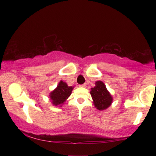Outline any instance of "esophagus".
Instances as JSON below:
<instances>
[{
    "instance_id": "obj_1",
    "label": "esophagus",
    "mask_w": 156,
    "mask_h": 156,
    "mask_svg": "<svg viewBox=\"0 0 156 156\" xmlns=\"http://www.w3.org/2000/svg\"><path fill=\"white\" fill-rule=\"evenodd\" d=\"M80 87H84V88H85V87H87V84H82V85H80Z\"/></svg>"
}]
</instances>
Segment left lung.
<instances>
[{
    "mask_svg": "<svg viewBox=\"0 0 156 156\" xmlns=\"http://www.w3.org/2000/svg\"><path fill=\"white\" fill-rule=\"evenodd\" d=\"M90 94L92 97L94 105L97 109L105 110L112 105V96L101 81H97L95 82V87L91 89Z\"/></svg>",
    "mask_w": 156,
    "mask_h": 156,
    "instance_id": "1",
    "label": "left lung"
}]
</instances>
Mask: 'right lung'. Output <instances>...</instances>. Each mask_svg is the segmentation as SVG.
I'll return each instance as SVG.
<instances>
[{"label":"right lung","instance_id":"right-lung-1","mask_svg":"<svg viewBox=\"0 0 156 156\" xmlns=\"http://www.w3.org/2000/svg\"><path fill=\"white\" fill-rule=\"evenodd\" d=\"M73 89L74 87H69L67 83L61 80L56 88L49 94V98L52 105L55 106H62L68 97L71 95Z\"/></svg>","mask_w":156,"mask_h":156}]
</instances>
